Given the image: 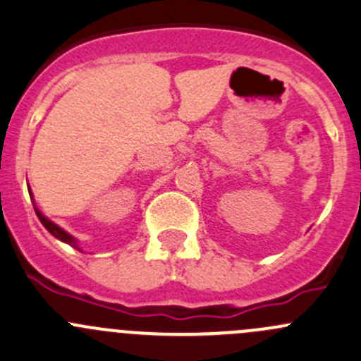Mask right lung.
<instances>
[{"mask_svg":"<svg viewBox=\"0 0 361 361\" xmlns=\"http://www.w3.org/2000/svg\"><path fill=\"white\" fill-rule=\"evenodd\" d=\"M35 211H36V216H38V218H39V221H42V224H43V227H45L47 231H49L50 234L54 235V238H57V239H59V241H63V243H68V245L75 246V248H76V241H75V239L71 238V235L68 234V232H64L63 228L57 227L56 224H52V221H50L49 218L43 216V214L39 213V211L36 209V207H35Z\"/></svg>","mask_w":361,"mask_h":361,"instance_id":"obj_1","label":"right lung"}]
</instances>
